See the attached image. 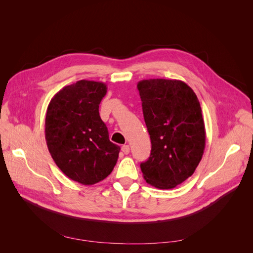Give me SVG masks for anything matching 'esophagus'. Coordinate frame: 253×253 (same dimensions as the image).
Instances as JSON below:
<instances>
[{
	"label": "esophagus",
	"mask_w": 253,
	"mask_h": 253,
	"mask_svg": "<svg viewBox=\"0 0 253 253\" xmlns=\"http://www.w3.org/2000/svg\"><path fill=\"white\" fill-rule=\"evenodd\" d=\"M122 151H123V153H124L125 155H128V154L130 153V146H129L128 144L123 145V146H122Z\"/></svg>",
	"instance_id": "1"
}]
</instances>
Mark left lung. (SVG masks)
Here are the masks:
<instances>
[{
	"instance_id": "8db88e82",
	"label": "left lung",
	"mask_w": 253,
	"mask_h": 253,
	"mask_svg": "<svg viewBox=\"0 0 253 253\" xmlns=\"http://www.w3.org/2000/svg\"><path fill=\"white\" fill-rule=\"evenodd\" d=\"M150 135L151 153L140 164L146 183L172 189L189 178L206 147V128L199 100L190 86L176 79L137 83Z\"/></svg>"
}]
</instances>
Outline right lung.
Listing matches in <instances>:
<instances>
[{"instance_id":"right-lung-1","label":"right lung","mask_w":253,"mask_h":253,"mask_svg":"<svg viewBox=\"0 0 253 253\" xmlns=\"http://www.w3.org/2000/svg\"><path fill=\"white\" fill-rule=\"evenodd\" d=\"M103 82L79 80L58 91L47 106L45 141L59 169L73 181L93 185L113 171L120 146L110 141L98 106Z\"/></svg>"}]
</instances>
